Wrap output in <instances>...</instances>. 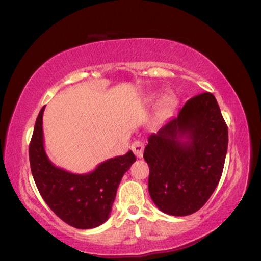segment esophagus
<instances>
[{
	"mask_svg": "<svg viewBox=\"0 0 261 261\" xmlns=\"http://www.w3.org/2000/svg\"><path fill=\"white\" fill-rule=\"evenodd\" d=\"M132 151L134 152V154L137 158H142L143 151H144V143L141 141H135L132 144Z\"/></svg>",
	"mask_w": 261,
	"mask_h": 261,
	"instance_id": "obj_1",
	"label": "esophagus"
}]
</instances>
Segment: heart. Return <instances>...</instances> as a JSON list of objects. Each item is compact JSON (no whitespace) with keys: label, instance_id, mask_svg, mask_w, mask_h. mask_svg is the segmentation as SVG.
I'll list each match as a JSON object with an SVG mask.
<instances>
[{"label":"heart","instance_id":"b5f03b06","mask_svg":"<svg viewBox=\"0 0 261 261\" xmlns=\"http://www.w3.org/2000/svg\"><path fill=\"white\" fill-rule=\"evenodd\" d=\"M159 99H160V97H159L158 94H152L146 99V101L148 103H154V102H156V101H159ZM174 103H175V100L172 97H167L166 99L163 100L162 113L164 115H168L169 113H171V110L174 107Z\"/></svg>","mask_w":261,"mask_h":261}]
</instances>
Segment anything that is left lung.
Returning a JSON list of instances; mask_svg holds the SVG:
<instances>
[{"label":"left lung","mask_w":261,"mask_h":261,"mask_svg":"<svg viewBox=\"0 0 261 261\" xmlns=\"http://www.w3.org/2000/svg\"><path fill=\"white\" fill-rule=\"evenodd\" d=\"M147 141L143 156L153 203L173 216L200 210L220 182L227 152V126L214 95L189 99Z\"/></svg>","instance_id":"obj_1"}]
</instances>
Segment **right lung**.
<instances>
[{
    "mask_svg": "<svg viewBox=\"0 0 261 261\" xmlns=\"http://www.w3.org/2000/svg\"><path fill=\"white\" fill-rule=\"evenodd\" d=\"M37 117L29 145L31 173L37 188L49 208L68 225L97 227L109 219L121 178L136 161L132 151L101 162L93 171L77 174L56 167L44 146L42 115Z\"/></svg>",
    "mask_w": 261,
    "mask_h": 261,
    "instance_id": "obj_1",
    "label": "right lung"
}]
</instances>
